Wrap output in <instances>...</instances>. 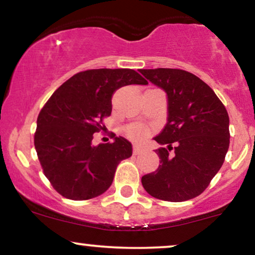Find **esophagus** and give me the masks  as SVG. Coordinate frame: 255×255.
Listing matches in <instances>:
<instances>
[{
  "instance_id": "1",
  "label": "esophagus",
  "mask_w": 255,
  "mask_h": 255,
  "mask_svg": "<svg viewBox=\"0 0 255 255\" xmlns=\"http://www.w3.org/2000/svg\"><path fill=\"white\" fill-rule=\"evenodd\" d=\"M132 151H133L134 155H138V154H140V152L143 151V148L139 144H133Z\"/></svg>"
}]
</instances>
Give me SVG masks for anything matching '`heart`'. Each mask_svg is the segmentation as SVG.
<instances>
[{
  "instance_id": "obj_1",
  "label": "heart",
  "mask_w": 255,
  "mask_h": 255,
  "mask_svg": "<svg viewBox=\"0 0 255 255\" xmlns=\"http://www.w3.org/2000/svg\"><path fill=\"white\" fill-rule=\"evenodd\" d=\"M149 130L142 125H130L127 128V134L133 140H142L148 136Z\"/></svg>"
}]
</instances>
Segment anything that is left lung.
Wrapping results in <instances>:
<instances>
[{
	"instance_id": "1",
	"label": "left lung",
	"mask_w": 255,
	"mask_h": 255,
	"mask_svg": "<svg viewBox=\"0 0 255 255\" xmlns=\"http://www.w3.org/2000/svg\"><path fill=\"white\" fill-rule=\"evenodd\" d=\"M167 94V124L154 139L160 166L142 176L154 198L184 202L199 196L224 162L229 148V116L204 81L181 69H139Z\"/></svg>"
}]
</instances>
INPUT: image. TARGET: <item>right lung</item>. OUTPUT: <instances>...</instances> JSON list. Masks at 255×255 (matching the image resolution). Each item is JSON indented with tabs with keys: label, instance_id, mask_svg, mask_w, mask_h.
Segmentation results:
<instances>
[{
	"label": "right lung",
	"instance_id": "right-lung-1",
	"mask_svg": "<svg viewBox=\"0 0 255 255\" xmlns=\"http://www.w3.org/2000/svg\"><path fill=\"white\" fill-rule=\"evenodd\" d=\"M148 85L132 69H92L64 82L41 109L34 146L53 188L73 200L95 198L109 190L119 162L132 155L124 137L93 145V133L112 112L117 89Z\"/></svg>",
	"mask_w": 255,
	"mask_h": 255
}]
</instances>
